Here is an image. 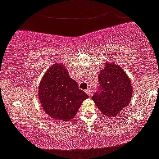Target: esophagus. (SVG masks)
I'll return each mask as SVG.
<instances>
[{"label": "esophagus", "mask_w": 159, "mask_h": 159, "mask_svg": "<svg viewBox=\"0 0 159 159\" xmlns=\"http://www.w3.org/2000/svg\"><path fill=\"white\" fill-rule=\"evenodd\" d=\"M85 92L87 93V94H88L89 97H91L92 94H91V91H90V89H87V90H86Z\"/></svg>", "instance_id": "1"}]
</instances>
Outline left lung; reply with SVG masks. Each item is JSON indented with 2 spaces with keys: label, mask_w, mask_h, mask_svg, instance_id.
I'll list each match as a JSON object with an SVG mask.
<instances>
[{
  "label": "left lung",
  "mask_w": 159,
  "mask_h": 159,
  "mask_svg": "<svg viewBox=\"0 0 159 159\" xmlns=\"http://www.w3.org/2000/svg\"><path fill=\"white\" fill-rule=\"evenodd\" d=\"M98 80L100 86L92 100L104 115L116 116L130 102L133 87L129 77L116 64L107 63Z\"/></svg>",
  "instance_id": "1"
}]
</instances>
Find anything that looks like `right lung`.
<instances>
[{"mask_svg": "<svg viewBox=\"0 0 159 159\" xmlns=\"http://www.w3.org/2000/svg\"><path fill=\"white\" fill-rule=\"evenodd\" d=\"M39 98L45 112L55 119L70 120L88 95L79 88L62 65L54 64L45 73L39 87Z\"/></svg>", "mask_w": 159, "mask_h": 159, "instance_id": "1", "label": "right lung"}]
</instances>
